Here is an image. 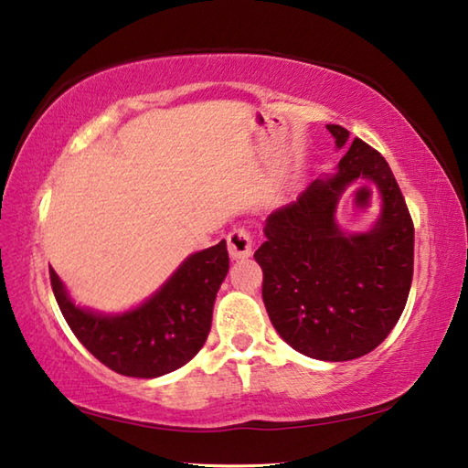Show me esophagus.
<instances>
[{
  "label": "esophagus",
  "instance_id": "obj_1",
  "mask_svg": "<svg viewBox=\"0 0 468 468\" xmlns=\"http://www.w3.org/2000/svg\"><path fill=\"white\" fill-rule=\"evenodd\" d=\"M227 245H229V255L233 260H247L253 255V241L251 235L245 231V229H233L227 237Z\"/></svg>",
  "mask_w": 468,
  "mask_h": 468
}]
</instances>
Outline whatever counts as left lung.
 <instances>
[{
    "instance_id": "1",
    "label": "left lung",
    "mask_w": 468,
    "mask_h": 468,
    "mask_svg": "<svg viewBox=\"0 0 468 468\" xmlns=\"http://www.w3.org/2000/svg\"><path fill=\"white\" fill-rule=\"evenodd\" d=\"M335 172L265 218L255 251L263 270V304L292 349L318 361H351L386 341L404 313L414 273V225L386 158L341 125H326ZM380 192V215L367 232H346L335 218L356 181Z\"/></svg>"
}]
</instances>
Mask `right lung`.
<instances>
[{
  "label": "right lung",
  "mask_w": 468,
  "mask_h": 468,
  "mask_svg": "<svg viewBox=\"0 0 468 468\" xmlns=\"http://www.w3.org/2000/svg\"><path fill=\"white\" fill-rule=\"evenodd\" d=\"M227 271L223 239L190 253L150 298L122 313L77 304L52 268L50 282L64 320L90 355L115 373L154 379L176 371L203 349Z\"/></svg>",
  "instance_id": "right-lung-1"
}]
</instances>
